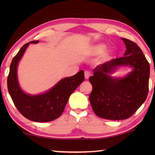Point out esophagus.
<instances>
[{
	"instance_id": "1",
	"label": "esophagus",
	"mask_w": 155,
	"mask_h": 155,
	"mask_svg": "<svg viewBox=\"0 0 155 155\" xmlns=\"http://www.w3.org/2000/svg\"><path fill=\"white\" fill-rule=\"evenodd\" d=\"M90 72L85 71V78H88L89 77H90Z\"/></svg>"
}]
</instances>
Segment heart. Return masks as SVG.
<instances>
[{
    "instance_id": "obj_1",
    "label": "heart",
    "mask_w": 155,
    "mask_h": 155,
    "mask_svg": "<svg viewBox=\"0 0 155 155\" xmlns=\"http://www.w3.org/2000/svg\"><path fill=\"white\" fill-rule=\"evenodd\" d=\"M104 49H105V46L102 44V45H98V46H96V47H94L93 48V52H95V53H98V52L103 51Z\"/></svg>"
}]
</instances>
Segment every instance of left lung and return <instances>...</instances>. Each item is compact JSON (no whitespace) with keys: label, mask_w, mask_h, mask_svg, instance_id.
<instances>
[{"label":"left lung","mask_w":155,"mask_h":155,"mask_svg":"<svg viewBox=\"0 0 155 155\" xmlns=\"http://www.w3.org/2000/svg\"><path fill=\"white\" fill-rule=\"evenodd\" d=\"M126 46L124 56L100 64L89 80L92 85L90 101L98 117L111 120L130 117L146 101L150 65L137 44L121 38ZM130 68L124 77H113L120 67Z\"/></svg>","instance_id":"8db88e82"}]
</instances>
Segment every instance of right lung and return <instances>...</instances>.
I'll return each instance as SVG.
<instances>
[{"label": "right lung", "instance_id": "1", "mask_svg": "<svg viewBox=\"0 0 155 155\" xmlns=\"http://www.w3.org/2000/svg\"><path fill=\"white\" fill-rule=\"evenodd\" d=\"M32 41L20 48L10 65L7 78L9 95L18 111L26 118L37 122H46L55 120L62 114L70 96L84 81L83 70L72 77L61 78L45 92L38 94L26 93L21 88L18 78V66L23 54Z\"/></svg>", "mask_w": 155, "mask_h": 155}]
</instances>
